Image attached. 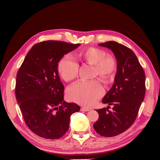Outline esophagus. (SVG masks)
<instances>
[{"label":"esophagus","mask_w":160,"mask_h":160,"mask_svg":"<svg viewBox=\"0 0 160 160\" xmlns=\"http://www.w3.org/2000/svg\"><path fill=\"white\" fill-rule=\"evenodd\" d=\"M89 110H90L89 108H81V111H88Z\"/></svg>","instance_id":"34e87169"}]
</instances>
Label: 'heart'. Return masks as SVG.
Masks as SVG:
<instances>
[{
    "mask_svg": "<svg viewBox=\"0 0 160 160\" xmlns=\"http://www.w3.org/2000/svg\"><path fill=\"white\" fill-rule=\"evenodd\" d=\"M81 60L86 63L94 65L93 77H99L105 83H109L115 77L118 62L111 55H107L105 51L96 47H88L79 52ZM79 66L69 55L62 57L57 64V71L65 81L75 79L79 73ZM104 89L98 80L89 82H78L67 89V97L75 103L91 107L103 96Z\"/></svg>",
    "mask_w": 160,
    "mask_h": 160,
    "instance_id": "obj_1",
    "label": "heart"
}]
</instances>
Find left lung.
Returning <instances> with one entry per match:
<instances>
[{"mask_svg": "<svg viewBox=\"0 0 160 160\" xmlns=\"http://www.w3.org/2000/svg\"><path fill=\"white\" fill-rule=\"evenodd\" d=\"M99 45L114 53L118 69L115 83L102 100L113 105V111L108 109L109 106L96 110L99 119L93 128L101 136L113 137L126 131L136 119L145 97L146 76L136 55L128 47L115 41Z\"/></svg>", "mask_w": 160, "mask_h": 160, "instance_id": "left-lung-1", "label": "left lung"}]
</instances>
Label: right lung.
Segmentation results:
<instances>
[{"instance_id": "1", "label": "right lung", "mask_w": 160, "mask_h": 160, "mask_svg": "<svg viewBox=\"0 0 160 160\" xmlns=\"http://www.w3.org/2000/svg\"><path fill=\"white\" fill-rule=\"evenodd\" d=\"M80 44L47 41L33 45L17 76L15 94L24 120L33 133L59 139L69 129L71 115L80 107L63 101L64 86L57 64Z\"/></svg>"}]
</instances>
